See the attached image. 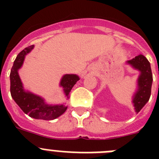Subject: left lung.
Instances as JSON below:
<instances>
[{"instance_id":"obj_1","label":"left lung","mask_w":159,"mask_h":159,"mask_svg":"<svg viewBox=\"0 0 159 159\" xmlns=\"http://www.w3.org/2000/svg\"><path fill=\"white\" fill-rule=\"evenodd\" d=\"M134 68L141 71L139 78V89L133 99L134 109L136 112H139L144 105L148 102L151 94L153 76L151 72V64L143 55H139L134 59L127 61Z\"/></svg>"}]
</instances>
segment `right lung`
I'll return each instance as SVG.
<instances>
[{
	"instance_id": "obj_1",
	"label": "right lung",
	"mask_w": 159,
	"mask_h": 159,
	"mask_svg": "<svg viewBox=\"0 0 159 159\" xmlns=\"http://www.w3.org/2000/svg\"><path fill=\"white\" fill-rule=\"evenodd\" d=\"M32 48L33 45L25 48L14 60L10 72L11 95L20 109L30 117L43 120H52L64 114L67 110V107L64 105H48L40 97L30 92H25L18 75L17 71L23 64L25 55H27ZM79 80L80 78L75 75H65L62 78L60 85L64 88V92L67 98L71 88Z\"/></svg>"
}]
</instances>
